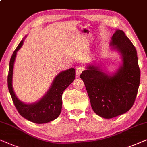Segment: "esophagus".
<instances>
[{"label": "esophagus", "mask_w": 147, "mask_h": 147, "mask_svg": "<svg viewBox=\"0 0 147 147\" xmlns=\"http://www.w3.org/2000/svg\"><path fill=\"white\" fill-rule=\"evenodd\" d=\"M83 67H78L77 68H76V76H79L80 75V74L82 73V72L83 71Z\"/></svg>", "instance_id": "esophagus-1"}]
</instances>
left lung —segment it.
I'll list each match as a JSON object with an SVG mask.
<instances>
[{
	"label": "left lung",
	"mask_w": 147,
	"mask_h": 147,
	"mask_svg": "<svg viewBox=\"0 0 147 147\" xmlns=\"http://www.w3.org/2000/svg\"><path fill=\"white\" fill-rule=\"evenodd\" d=\"M121 55L122 63L115 73L89 64L80 77L83 80L94 112L104 119L127 113L133 107L140 84L137 53L123 30L117 29L110 42Z\"/></svg>",
	"instance_id": "8db88e82"
}]
</instances>
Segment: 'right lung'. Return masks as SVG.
<instances>
[{"instance_id":"1","label":"right lung","mask_w":147,"mask_h":147,"mask_svg":"<svg viewBox=\"0 0 147 147\" xmlns=\"http://www.w3.org/2000/svg\"><path fill=\"white\" fill-rule=\"evenodd\" d=\"M24 37L14 51L9 63L8 74V88L14 105L20 115L32 123L44 124L57 119L62 109V95L66 88L73 82L75 78V69L73 68L59 73L54 78L48 91L40 100L33 103H24L20 100L12 86L13 68L16 54L21 48Z\"/></svg>"}]
</instances>
